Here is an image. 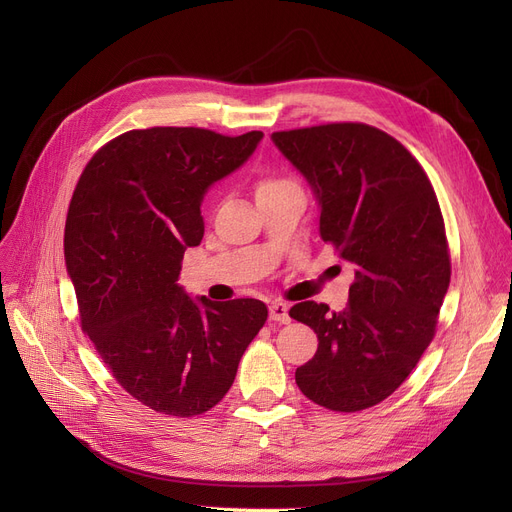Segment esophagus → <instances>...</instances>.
I'll use <instances>...</instances> for the list:
<instances>
[{
  "label": "esophagus",
  "mask_w": 512,
  "mask_h": 512,
  "mask_svg": "<svg viewBox=\"0 0 512 512\" xmlns=\"http://www.w3.org/2000/svg\"><path fill=\"white\" fill-rule=\"evenodd\" d=\"M270 319L278 321V324H290V315H288V305L282 301H274L270 305Z\"/></svg>",
  "instance_id": "1"
}]
</instances>
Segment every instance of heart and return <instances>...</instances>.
<instances>
[{
  "mask_svg": "<svg viewBox=\"0 0 512 512\" xmlns=\"http://www.w3.org/2000/svg\"><path fill=\"white\" fill-rule=\"evenodd\" d=\"M292 182L286 178H278V176H261L257 182V195L267 193V191H278V188L290 186Z\"/></svg>",
  "mask_w": 512,
  "mask_h": 512,
  "instance_id": "1",
  "label": "heart"
}]
</instances>
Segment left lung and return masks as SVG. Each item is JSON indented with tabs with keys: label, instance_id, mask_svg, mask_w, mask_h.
<instances>
[{
	"label": "left lung",
	"instance_id": "left-lung-1",
	"mask_svg": "<svg viewBox=\"0 0 512 512\" xmlns=\"http://www.w3.org/2000/svg\"><path fill=\"white\" fill-rule=\"evenodd\" d=\"M319 207V234L355 265L342 311L303 301L290 317L319 346L294 380L330 411L353 413L388 398L419 363L436 332L450 284L442 211L417 159L367 124L274 132Z\"/></svg>",
	"mask_w": 512,
	"mask_h": 512
}]
</instances>
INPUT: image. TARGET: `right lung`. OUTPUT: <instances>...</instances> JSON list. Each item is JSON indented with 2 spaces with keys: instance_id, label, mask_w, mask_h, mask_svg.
I'll return each instance as SVG.
<instances>
[{
  "instance_id": "1",
  "label": "right lung",
  "mask_w": 512,
  "mask_h": 512,
  "mask_svg": "<svg viewBox=\"0 0 512 512\" xmlns=\"http://www.w3.org/2000/svg\"><path fill=\"white\" fill-rule=\"evenodd\" d=\"M261 130H130L99 149L70 201L64 257L83 330L118 384L145 407L193 417L230 390L265 303H213L178 284L205 226L209 186L253 155Z\"/></svg>"
}]
</instances>
